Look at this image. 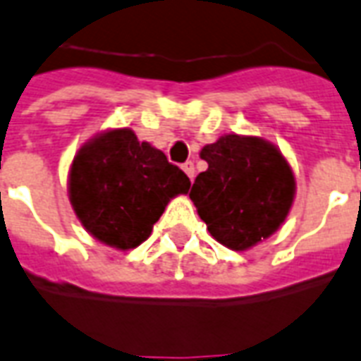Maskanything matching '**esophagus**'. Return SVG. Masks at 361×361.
I'll list each match as a JSON object with an SVG mask.
<instances>
[{"mask_svg":"<svg viewBox=\"0 0 361 361\" xmlns=\"http://www.w3.org/2000/svg\"><path fill=\"white\" fill-rule=\"evenodd\" d=\"M181 168H183V172L188 173L189 180H193V178H195V164H193V162H185V164H183Z\"/></svg>","mask_w":361,"mask_h":361,"instance_id":"obj_1","label":"esophagus"}]
</instances>
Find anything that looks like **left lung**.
<instances>
[{"mask_svg": "<svg viewBox=\"0 0 361 361\" xmlns=\"http://www.w3.org/2000/svg\"><path fill=\"white\" fill-rule=\"evenodd\" d=\"M207 172L195 178L191 201L216 241L248 250L287 220L296 180L289 160L258 135L226 133L201 149Z\"/></svg>", "mask_w": 361, "mask_h": 361, "instance_id": "1", "label": "left lung"}]
</instances>
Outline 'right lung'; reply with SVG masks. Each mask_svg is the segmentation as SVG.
Masks as SVG:
<instances>
[{
	"label": "right lung",
	"instance_id": "right-lung-1",
	"mask_svg": "<svg viewBox=\"0 0 361 361\" xmlns=\"http://www.w3.org/2000/svg\"><path fill=\"white\" fill-rule=\"evenodd\" d=\"M189 188L188 176L130 128L93 135L68 170L74 214L87 233L116 250L140 247L168 202Z\"/></svg>",
	"mask_w": 361,
	"mask_h": 361
}]
</instances>
